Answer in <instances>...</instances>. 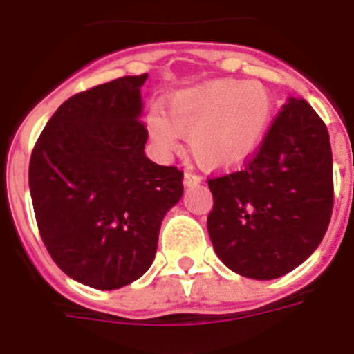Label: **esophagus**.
I'll return each mask as SVG.
<instances>
[{"label":"esophagus","mask_w":354,"mask_h":354,"mask_svg":"<svg viewBox=\"0 0 354 354\" xmlns=\"http://www.w3.org/2000/svg\"><path fill=\"white\" fill-rule=\"evenodd\" d=\"M202 178L198 176V174H195V172H185L183 174V183L187 185V187H191V185H196V183H201Z\"/></svg>","instance_id":"esophagus-1"}]
</instances>
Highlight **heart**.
I'll list each match as a JSON object with an SVG mask.
<instances>
[{
  "label": "heart",
  "instance_id": "obj_1",
  "mask_svg": "<svg viewBox=\"0 0 354 354\" xmlns=\"http://www.w3.org/2000/svg\"><path fill=\"white\" fill-rule=\"evenodd\" d=\"M273 107V96L260 81L215 80L171 94L163 115L152 111L147 126L163 153L178 152L183 137L198 165L232 169L258 152Z\"/></svg>",
  "mask_w": 354,
  "mask_h": 354
}]
</instances>
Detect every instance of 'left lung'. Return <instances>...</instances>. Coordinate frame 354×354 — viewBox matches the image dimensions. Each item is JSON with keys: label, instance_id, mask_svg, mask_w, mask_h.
<instances>
[{"label": "left lung", "instance_id": "8db88e82", "mask_svg": "<svg viewBox=\"0 0 354 354\" xmlns=\"http://www.w3.org/2000/svg\"><path fill=\"white\" fill-rule=\"evenodd\" d=\"M207 232L230 271L273 280L312 256L333 213L327 126L306 100L290 98L241 171L207 182Z\"/></svg>", "mask_w": 354, "mask_h": 354}]
</instances>
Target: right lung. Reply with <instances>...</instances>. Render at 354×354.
<instances>
[{
    "label": "right lung",
    "instance_id": "right-lung-1",
    "mask_svg": "<svg viewBox=\"0 0 354 354\" xmlns=\"http://www.w3.org/2000/svg\"><path fill=\"white\" fill-rule=\"evenodd\" d=\"M124 75L53 113L29 161L40 236L70 279L118 290L152 266L161 221L183 195V172L147 158L141 87Z\"/></svg>",
    "mask_w": 354,
    "mask_h": 354
}]
</instances>
